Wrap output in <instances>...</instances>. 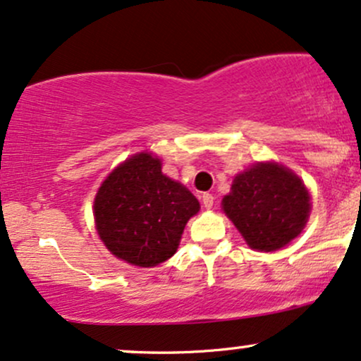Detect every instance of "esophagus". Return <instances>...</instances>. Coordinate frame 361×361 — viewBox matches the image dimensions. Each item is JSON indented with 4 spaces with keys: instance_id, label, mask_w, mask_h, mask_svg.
Returning a JSON list of instances; mask_svg holds the SVG:
<instances>
[{
    "instance_id": "34e87169",
    "label": "esophagus",
    "mask_w": 361,
    "mask_h": 361,
    "mask_svg": "<svg viewBox=\"0 0 361 361\" xmlns=\"http://www.w3.org/2000/svg\"><path fill=\"white\" fill-rule=\"evenodd\" d=\"M201 199H202V204H204L206 209H211V207H213V204H214L213 194L204 192V194H202V196H201Z\"/></svg>"
}]
</instances>
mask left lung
<instances>
[{
  "mask_svg": "<svg viewBox=\"0 0 361 361\" xmlns=\"http://www.w3.org/2000/svg\"><path fill=\"white\" fill-rule=\"evenodd\" d=\"M221 206L250 248L275 252L304 230L311 196L290 169L258 162L233 179Z\"/></svg>",
  "mask_w": 361,
  "mask_h": 361,
  "instance_id": "obj_1",
  "label": "left lung"
}]
</instances>
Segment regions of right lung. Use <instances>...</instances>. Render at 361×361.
Segmentation results:
<instances>
[{
    "instance_id": "obj_1",
    "label": "right lung",
    "mask_w": 361,
    "mask_h": 361,
    "mask_svg": "<svg viewBox=\"0 0 361 361\" xmlns=\"http://www.w3.org/2000/svg\"><path fill=\"white\" fill-rule=\"evenodd\" d=\"M199 201L180 182L162 173V162L140 152L106 177L94 197L97 235L116 258L155 267L177 252Z\"/></svg>"
}]
</instances>
